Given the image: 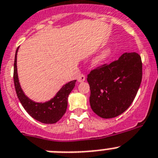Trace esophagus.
<instances>
[{"label": "esophagus", "mask_w": 158, "mask_h": 158, "mask_svg": "<svg viewBox=\"0 0 158 158\" xmlns=\"http://www.w3.org/2000/svg\"><path fill=\"white\" fill-rule=\"evenodd\" d=\"M85 81V75L81 74L77 77L78 82H83V81Z\"/></svg>", "instance_id": "esophagus-1"}]
</instances>
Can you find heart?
Wrapping results in <instances>:
<instances>
[{
	"instance_id": "obj_1",
	"label": "heart",
	"mask_w": 158,
	"mask_h": 158,
	"mask_svg": "<svg viewBox=\"0 0 158 158\" xmlns=\"http://www.w3.org/2000/svg\"><path fill=\"white\" fill-rule=\"evenodd\" d=\"M112 48L111 47H107V48L104 49L103 51H100L96 56L92 60V65L93 66L97 67L102 65L104 63H105L107 60L109 59L112 55Z\"/></svg>"
}]
</instances>
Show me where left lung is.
I'll list each match as a JSON object with an SVG mask.
<instances>
[{
    "label": "left lung",
    "instance_id": "1",
    "mask_svg": "<svg viewBox=\"0 0 158 158\" xmlns=\"http://www.w3.org/2000/svg\"><path fill=\"white\" fill-rule=\"evenodd\" d=\"M142 77V60L135 52L124 53L109 65L93 69L87 78L92 110L104 118L121 115L135 100Z\"/></svg>",
    "mask_w": 158,
    "mask_h": 158
}]
</instances>
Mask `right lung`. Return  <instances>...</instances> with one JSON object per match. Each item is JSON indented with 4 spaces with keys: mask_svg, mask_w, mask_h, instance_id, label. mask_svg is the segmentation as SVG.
Listing matches in <instances>:
<instances>
[{
    "mask_svg": "<svg viewBox=\"0 0 158 158\" xmlns=\"http://www.w3.org/2000/svg\"><path fill=\"white\" fill-rule=\"evenodd\" d=\"M19 47L16 51L14 61V85L16 95L26 111L29 115L43 123L52 124L58 122L65 113L68 104V96L75 86L76 80L71 81L64 85L55 96L48 101L44 103L35 102L31 100L23 93L17 73V52Z\"/></svg>",
    "mask_w": 158,
    "mask_h": 158,
    "instance_id": "obj_1",
    "label": "right lung"
}]
</instances>
